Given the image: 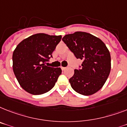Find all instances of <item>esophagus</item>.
<instances>
[{
    "label": "esophagus",
    "mask_w": 127,
    "mask_h": 127,
    "mask_svg": "<svg viewBox=\"0 0 127 127\" xmlns=\"http://www.w3.org/2000/svg\"><path fill=\"white\" fill-rule=\"evenodd\" d=\"M62 69L63 70V71H64V70H65L66 69V67H62Z\"/></svg>",
    "instance_id": "obj_1"
}]
</instances>
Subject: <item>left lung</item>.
Here are the masks:
<instances>
[{"mask_svg": "<svg viewBox=\"0 0 127 127\" xmlns=\"http://www.w3.org/2000/svg\"><path fill=\"white\" fill-rule=\"evenodd\" d=\"M63 41L77 59L80 69H75L69 79L72 88L83 95H91L102 88L111 69L110 54L102 40L91 33L76 32L67 34Z\"/></svg>", "mask_w": 127, "mask_h": 127, "instance_id": "left-lung-1", "label": "left lung"}]
</instances>
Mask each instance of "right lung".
I'll return each mask as SVG.
<instances>
[{
    "label": "right lung",
    "mask_w": 127,
    "mask_h": 127,
    "mask_svg": "<svg viewBox=\"0 0 127 127\" xmlns=\"http://www.w3.org/2000/svg\"><path fill=\"white\" fill-rule=\"evenodd\" d=\"M62 35L39 33L18 44L13 52V70L22 88L32 95L47 93L61 75L60 67L45 65L61 41Z\"/></svg>",
    "instance_id": "obj_1"
}]
</instances>
